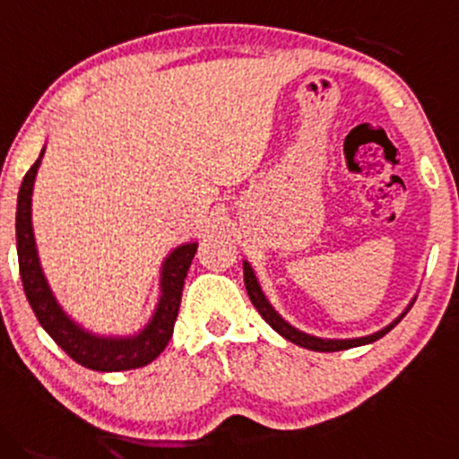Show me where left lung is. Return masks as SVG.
Returning a JSON list of instances; mask_svg holds the SVG:
<instances>
[{
	"label": "left lung",
	"instance_id": "left-lung-1",
	"mask_svg": "<svg viewBox=\"0 0 459 459\" xmlns=\"http://www.w3.org/2000/svg\"><path fill=\"white\" fill-rule=\"evenodd\" d=\"M243 269H245L247 295H249L251 303H254V306H255V310L260 312V316L264 318V321L269 323V325H271L273 329H275L277 333H281V336H284L286 341L295 342V344H299V347H303V349H310V351H323V353H327V351H344V349H351V347H359V344L375 342V341H379V338H382V336H385V333H388L390 329H393V327L396 325V323L401 321V318H396L394 323H390V325L385 327V329H382V332L373 333V336L353 338V341H323V338L307 336V333L299 332V329H295L292 325H288L284 318H281L280 314L273 310L271 303L266 301L264 295H262L260 284H257L254 271H251V266L247 264V262L243 264Z\"/></svg>",
	"mask_w": 459,
	"mask_h": 459
}]
</instances>
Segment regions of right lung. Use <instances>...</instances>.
Returning <instances> with one entry per match:
<instances>
[{
	"label": "right lung",
	"mask_w": 459,
	"mask_h": 459,
	"mask_svg": "<svg viewBox=\"0 0 459 459\" xmlns=\"http://www.w3.org/2000/svg\"><path fill=\"white\" fill-rule=\"evenodd\" d=\"M45 152V149H43ZM30 171L25 173L17 199V254H19V273H22L23 290L30 306L43 325L45 332L54 338L63 351L75 359L82 367L101 373L112 370H132L147 367L149 362L164 351L173 336L175 318L182 301V288L186 280L190 262L197 254V243L182 245L167 257L162 266V297L158 303L152 323L134 338H97L92 333L77 327L66 314L60 310L51 295L43 271H40L39 255H36L34 234H32V186L36 171H39L40 158Z\"/></svg>",
	"instance_id": "1"
}]
</instances>
